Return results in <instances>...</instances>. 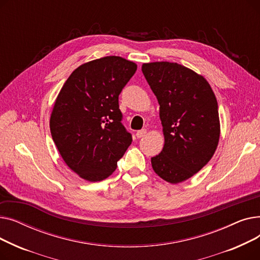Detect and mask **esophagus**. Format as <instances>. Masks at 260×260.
Listing matches in <instances>:
<instances>
[{"instance_id": "1", "label": "esophagus", "mask_w": 260, "mask_h": 260, "mask_svg": "<svg viewBox=\"0 0 260 260\" xmlns=\"http://www.w3.org/2000/svg\"><path fill=\"white\" fill-rule=\"evenodd\" d=\"M145 135H146V129L145 128L141 129V131H138L137 133H136V136H137V138H142V137H144Z\"/></svg>"}]
</instances>
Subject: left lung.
<instances>
[{"mask_svg": "<svg viewBox=\"0 0 260 260\" xmlns=\"http://www.w3.org/2000/svg\"><path fill=\"white\" fill-rule=\"evenodd\" d=\"M142 73L159 102L165 135L153 170L170 183L182 182L207 165L219 141L214 91L202 76L177 63H145Z\"/></svg>", "mask_w": 260, "mask_h": 260, "instance_id": "left-lung-1", "label": "left lung"}]
</instances>
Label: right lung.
<instances>
[{
    "label": "right lung",
    "instance_id": "1",
    "mask_svg": "<svg viewBox=\"0 0 260 260\" xmlns=\"http://www.w3.org/2000/svg\"><path fill=\"white\" fill-rule=\"evenodd\" d=\"M137 65L109 56L82 64L64 83L50 116L60 155L81 178L101 181L117 169L133 138L122 124L119 94Z\"/></svg>",
    "mask_w": 260,
    "mask_h": 260
}]
</instances>
